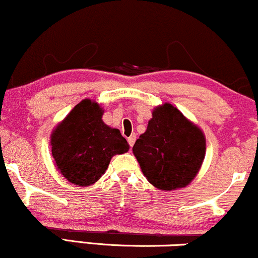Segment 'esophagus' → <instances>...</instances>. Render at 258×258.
<instances>
[{
  "instance_id": "1",
  "label": "esophagus",
  "mask_w": 258,
  "mask_h": 258,
  "mask_svg": "<svg viewBox=\"0 0 258 258\" xmlns=\"http://www.w3.org/2000/svg\"><path fill=\"white\" fill-rule=\"evenodd\" d=\"M135 141H136V135H135V134L130 135L129 138H128V144H129L130 147H133V146H134Z\"/></svg>"
}]
</instances>
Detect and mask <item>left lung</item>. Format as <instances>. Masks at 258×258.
Here are the masks:
<instances>
[{"label":"left lung","mask_w":258,"mask_h":258,"mask_svg":"<svg viewBox=\"0 0 258 258\" xmlns=\"http://www.w3.org/2000/svg\"><path fill=\"white\" fill-rule=\"evenodd\" d=\"M133 153L148 182L161 190L186 186L199 172L206 154V139L177 107H155L145 134Z\"/></svg>","instance_id":"8db88e82"}]
</instances>
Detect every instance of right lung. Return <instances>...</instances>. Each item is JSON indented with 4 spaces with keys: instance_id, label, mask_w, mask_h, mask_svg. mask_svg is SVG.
<instances>
[{
    "instance_id": "right-lung-1",
    "label": "right lung",
    "mask_w": 258,
    "mask_h": 258,
    "mask_svg": "<svg viewBox=\"0 0 258 258\" xmlns=\"http://www.w3.org/2000/svg\"><path fill=\"white\" fill-rule=\"evenodd\" d=\"M103 109L95 101L82 100L51 135L56 166L69 182L88 186L106 171L111 158L129 151L118 129L107 126Z\"/></svg>"
}]
</instances>
